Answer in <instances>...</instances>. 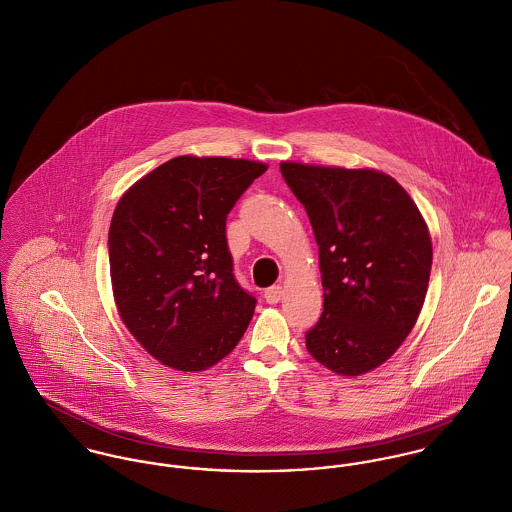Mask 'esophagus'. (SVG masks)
Segmentation results:
<instances>
[{
	"instance_id": "34e87169",
	"label": "esophagus",
	"mask_w": 512,
	"mask_h": 512,
	"mask_svg": "<svg viewBox=\"0 0 512 512\" xmlns=\"http://www.w3.org/2000/svg\"><path fill=\"white\" fill-rule=\"evenodd\" d=\"M280 298H282V286H271L265 290V300L269 304H278Z\"/></svg>"
}]
</instances>
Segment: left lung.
<instances>
[{
	"label": "left lung",
	"instance_id": "left-lung-1",
	"mask_svg": "<svg viewBox=\"0 0 512 512\" xmlns=\"http://www.w3.org/2000/svg\"><path fill=\"white\" fill-rule=\"evenodd\" d=\"M319 245L323 312L306 349L341 376L386 362L425 302L433 243L427 224L386 173L280 163Z\"/></svg>",
	"mask_w": 512,
	"mask_h": 512
}]
</instances>
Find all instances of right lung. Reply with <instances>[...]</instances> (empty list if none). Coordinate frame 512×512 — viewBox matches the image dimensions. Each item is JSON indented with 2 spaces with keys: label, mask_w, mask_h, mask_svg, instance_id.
<instances>
[{
  "label": "right lung",
  "mask_w": 512,
  "mask_h": 512,
  "mask_svg": "<svg viewBox=\"0 0 512 512\" xmlns=\"http://www.w3.org/2000/svg\"><path fill=\"white\" fill-rule=\"evenodd\" d=\"M267 165L179 156L118 200L109 230L118 314L169 368L204 370L236 349L257 298L234 275L226 218Z\"/></svg>",
  "instance_id": "add662e5"
}]
</instances>
